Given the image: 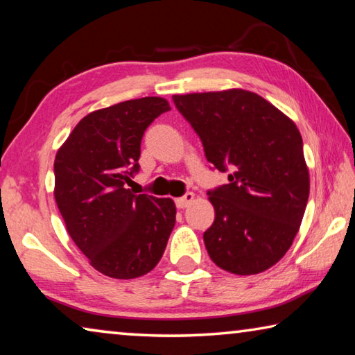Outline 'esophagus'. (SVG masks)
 <instances>
[{"label":"esophagus","instance_id":"obj_1","mask_svg":"<svg viewBox=\"0 0 355 355\" xmlns=\"http://www.w3.org/2000/svg\"><path fill=\"white\" fill-rule=\"evenodd\" d=\"M194 199H196L194 193H187V194L183 196V198L175 199V204H177L178 208H187L189 204H193Z\"/></svg>","mask_w":355,"mask_h":355}]
</instances>
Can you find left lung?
Returning a JSON list of instances; mask_svg holds the SVG:
<instances>
[{
  "mask_svg": "<svg viewBox=\"0 0 355 355\" xmlns=\"http://www.w3.org/2000/svg\"><path fill=\"white\" fill-rule=\"evenodd\" d=\"M173 103L229 183L208 191L215 221L204 232L211 261L256 275L275 266L299 232L309 173L295 123L246 89L173 94Z\"/></svg>",
  "mask_w": 355,
  "mask_h": 355,
  "instance_id": "obj_1",
  "label": "left lung"
}]
</instances>
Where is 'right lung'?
<instances>
[{"label":"right lung","mask_w":355,"mask_h":355,"mask_svg":"<svg viewBox=\"0 0 355 355\" xmlns=\"http://www.w3.org/2000/svg\"><path fill=\"white\" fill-rule=\"evenodd\" d=\"M171 110L147 96L83 116L55 156V200L67 234L105 277L132 279L151 272L175 226L172 199L134 194L140 142L155 118Z\"/></svg>","instance_id":"add662e5"}]
</instances>
